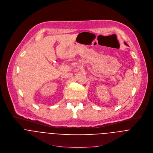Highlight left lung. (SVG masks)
<instances>
[{
    "instance_id": "8db88e82",
    "label": "left lung",
    "mask_w": 153,
    "mask_h": 153,
    "mask_svg": "<svg viewBox=\"0 0 153 153\" xmlns=\"http://www.w3.org/2000/svg\"><path fill=\"white\" fill-rule=\"evenodd\" d=\"M125 44H126V45H127V44L126 42H125Z\"/></svg>"
}]
</instances>
